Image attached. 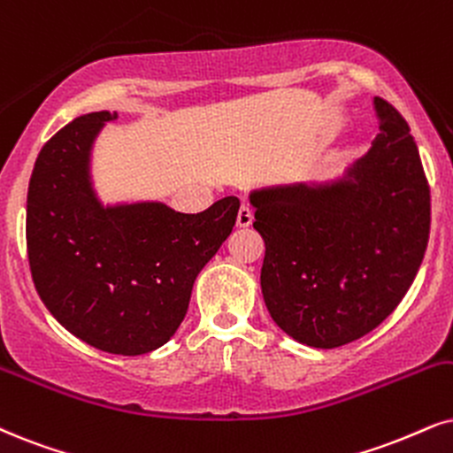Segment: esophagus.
I'll use <instances>...</instances> for the list:
<instances>
[{"mask_svg":"<svg viewBox=\"0 0 453 453\" xmlns=\"http://www.w3.org/2000/svg\"><path fill=\"white\" fill-rule=\"evenodd\" d=\"M236 223H238V227H249L250 223H253V209H250L249 204H242V207H240Z\"/></svg>","mask_w":453,"mask_h":453,"instance_id":"1","label":"esophagus"}]
</instances>
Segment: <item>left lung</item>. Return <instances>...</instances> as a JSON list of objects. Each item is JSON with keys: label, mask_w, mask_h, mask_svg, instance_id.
I'll return each mask as SVG.
<instances>
[{"label": "left lung", "mask_w": 453, "mask_h": 453, "mask_svg": "<svg viewBox=\"0 0 453 453\" xmlns=\"http://www.w3.org/2000/svg\"><path fill=\"white\" fill-rule=\"evenodd\" d=\"M379 134L332 181L250 192L265 242L269 316L303 345L334 349L387 319L414 282L431 230V190L408 123L374 98Z\"/></svg>", "instance_id": "left-lung-1"}]
</instances>
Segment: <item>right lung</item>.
Returning <instances> with one entry per match:
<instances>
[{"mask_svg":"<svg viewBox=\"0 0 453 453\" xmlns=\"http://www.w3.org/2000/svg\"><path fill=\"white\" fill-rule=\"evenodd\" d=\"M117 112H89L42 148L28 181V265L43 305L100 351L142 355L184 322L194 280L232 234L226 196L196 215L165 203L102 204L91 148Z\"/></svg>","mask_w":453,"mask_h":453,"instance_id":"1","label":"right lung"}]
</instances>
